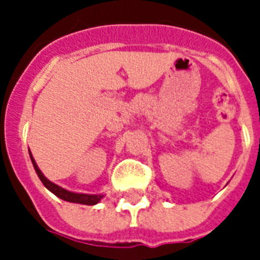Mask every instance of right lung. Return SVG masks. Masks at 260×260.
Here are the masks:
<instances>
[{
  "label": "right lung",
  "mask_w": 260,
  "mask_h": 260,
  "mask_svg": "<svg viewBox=\"0 0 260 260\" xmlns=\"http://www.w3.org/2000/svg\"><path fill=\"white\" fill-rule=\"evenodd\" d=\"M29 156H30V160H32V163H34V167H35V171H36V174L39 175V178H40V181L43 182V185L46 186L47 189L50 190V191H52V193L56 196V197L62 198V200H64V201L67 202H75V204H83V205H95V204H98L100 202V200L102 198L101 194H79V193H71V191H69V190H64L62 189L60 186L55 185V183H52L51 181H48L44 175H43V173L40 170H39L38 165H36V162H35V159L32 158V155H30L29 152Z\"/></svg>",
  "instance_id": "right-lung-1"
}]
</instances>
